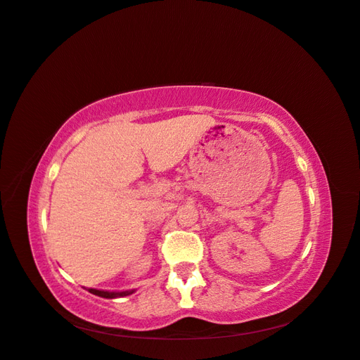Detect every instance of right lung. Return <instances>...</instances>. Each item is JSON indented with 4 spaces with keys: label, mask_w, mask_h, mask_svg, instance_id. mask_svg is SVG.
Instances as JSON below:
<instances>
[{
    "label": "right lung",
    "mask_w": 360,
    "mask_h": 360,
    "mask_svg": "<svg viewBox=\"0 0 360 360\" xmlns=\"http://www.w3.org/2000/svg\"><path fill=\"white\" fill-rule=\"evenodd\" d=\"M88 292L93 293V295H98L102 298H118V297H126L134 293L135 290H126V292H108V290H99V289H88Z\"/></svg>",
    "instance_id": "right-lung-1"
}]
</instances>
